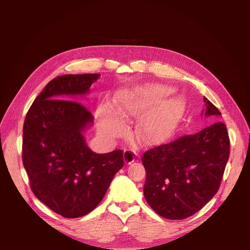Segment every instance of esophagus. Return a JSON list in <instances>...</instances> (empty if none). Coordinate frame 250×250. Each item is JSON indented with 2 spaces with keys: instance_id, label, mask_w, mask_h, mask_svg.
<instances>
[{
  "instance_id": "34e87169",
  "label": "esophagus",
  "mask_w": 250,
  "mask_h": 250,
  "mask_svg": "<svg viewBox=\"0 0 250 250\" xmlns=\"http://www.w3.org/2000/svg\"><path fill=\"white\" fill-rule=\"evenodd\" d=\"M134 157H135V153L133 152L132 150L126 149L124 151V161L126 164H131L134 162Z\"/></svg>"
}]
</instances>
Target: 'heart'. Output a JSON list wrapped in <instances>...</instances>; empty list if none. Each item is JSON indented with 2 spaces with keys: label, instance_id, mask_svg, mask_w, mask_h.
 Here are the masks:
<instances>
[{
  "label": "heart",
  "instance_id": "1",
  "mask_svg": "<svg viewBox=\"0 0 250 250\" xmlns=\"http://www.w3.org/2000/svg\"><path fill=\"white\" fill-rule=\"evenodd\" d=\"M169 93L170 88L162 85L121 90L116 98L118 115L125 120L138 118ZM186 109L187 104L184 98L173 97L164 100L142 118L138 127L140 140L147 144H155L169 139L183 120ZM101 113L108 119V133L111 135L121 133L123 127L113 113L106 107L101 108Z\"/></svg>",
  "mask_w": 250,
  "mask_h": 250
}]
</instances>
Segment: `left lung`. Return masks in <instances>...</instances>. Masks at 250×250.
I'll return each instance as SVG.
<instances>
[{"mask_svg":"<svg viewBox=\"0 0 250 250\" xmlns=\"http://www.w3.org/2000/svg\"><path fill=\"white\" fill-rule=\"evenodd\" d=\"M206 116L221 112L204 97ZM230 142L228 128L217 122L201 131L147 150L144 195L156 214L181 220L197 213L221 185Z\"/></svg>","mask_w":250,"mask_h":250,"instance_id":"1","label":"left lung"}]
</instances>
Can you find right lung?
<instances>
[{"label":"right lung","mask_w":250,"mask_h":250,"mask_svg":"<svg viewBox=\"0 0 250 250\" xmlns=\"http://www.w3.org/2000/svg\"><path fill=\"white\" fill-rule=\"evenodd\" d=\"M100 74L51 80L30 106L22 128V165L34 195L54 213L78 218L103 199L123 168L122 150L93 152L82 132L93 115L74 96L84 95Z\"/></svg>","instance_id":"add662e5"}]
</instances>
